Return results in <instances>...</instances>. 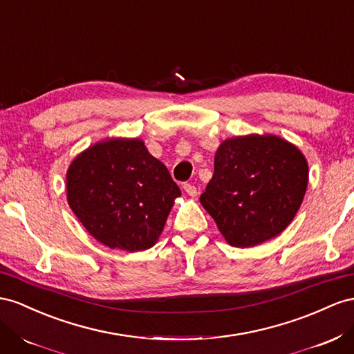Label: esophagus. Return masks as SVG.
Returning a JSON list of instances; mask_svg holds the SVG:
<instances>
[{"label":"esophagus","instance_id":"obj_1","mask_svg":"<svg viewBox=\"0 0 354 354\" xmlns=\"http://www.w3.org/2000/svg\"><path fill=\"white\" fill-rule=\"evenodd\" d=\"M183 189H185V192H186L189 196L195 198V196L198 195V190H196V187H195L194 185H190V183H185V185H183Z\"/></svg>","mask_w":354,"mask_h":354}]
</instances>
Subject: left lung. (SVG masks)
I'll use <instances>...</instances> for the list:
<instances>
[{"mask_svg": "<svg viewBox=\"0 0 354 354\" xmlns=\"http://www.w3.org/2000/svg\"><path fill=\"white\" fill-rule=\"evenodd\" d=\"M308 185L301 150L277 136L225 140L214 174L199 201L234 247H253L281 234L293 221Z\"/></svg>", "mask_w": 354, "mask_h": 354, "instance_id": "left-lung-1", "label": "left lung"}]
</instances>
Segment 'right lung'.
<instances>
[{"label": "right lung", "mask_w": 354, "mask_h": 354, "mask_svg": "<svg viewBox=\"0 0 354 354\" xmlns=\"http://www.w3.org/2000/svg\"><path fill=\"white\" fill-rule=\"evenodd\" d=\"M181 195L167 167L140 138H109L74 158L66 199L95 240L110 248L153 247Z\"/></svg>", "instance_id": "right-lung-1"}]
</instances>
